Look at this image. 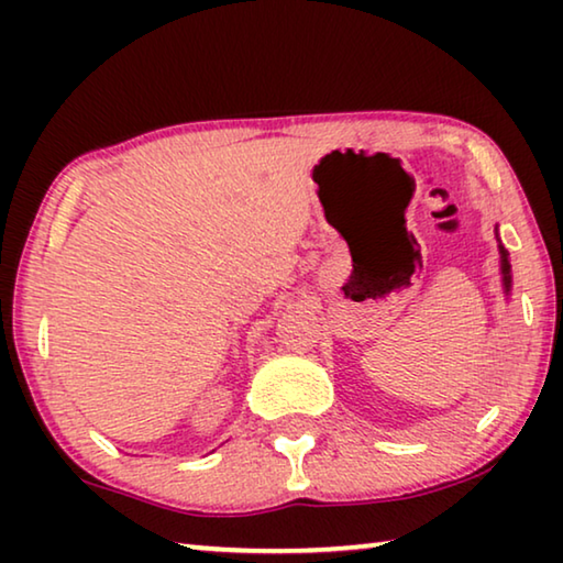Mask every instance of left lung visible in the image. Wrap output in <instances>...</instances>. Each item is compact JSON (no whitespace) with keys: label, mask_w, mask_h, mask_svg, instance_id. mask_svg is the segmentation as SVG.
<instances>
[{"label":"left lung","mask_w":563,"mask_h":563,"mask_svg":"<svg viewBox=\"0 0 563 563\" xmlns=\"http://www.w3.org/2000/svg\"><path fill=\"white\" fill-rule=\"evenodd\" d=\"M499 258H501V285H504V292L509 295V290H511V265H509V251L501 245V241H499Z\"/></svg>","instance_id":"left-lung-1"}]
</instances>
